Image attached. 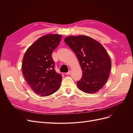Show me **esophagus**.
Masks as SVG:
<instances>
[{"label": "esophagus", "mask_w": 133, "mask_h": 133, "mask_svg": "<svg viewBox=\"0 0 133 133\" xmlns=\"http://www.w3.org/2000/svg\"><path fill=\"white\" fill-rule=\"evenodd\" d=\"M70 73H71V70H69V71L66 73V75H69L70 74Z\"/></svg>", "instance_id": "34e87169"}]
</instances>
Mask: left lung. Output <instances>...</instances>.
<instances>
[{
	"label": "left lung",
	"instance_id": "obj_1",
	"mask_svg": "<svg viewBox=\"0 0 133 133\" xmlns=\"http://www.w3.org/2000/svg\"><path fill=\"white\" fill-rule=\"evenodd\" d=\"M64 42L75 53L83 71L81 79L77 82L78 87L87 93L99 90L107 82L111 66L105 48L85 35L70 36Z\"/></svg>",
	"mask_w": 133,
	"mask_h": 133
}]
</instances>
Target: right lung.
Masks as SVG:
<instances>
[{
	"instance_id": "obj_1",
	"label": "right lung",
	"mask_w": 133,
	"mask_h": 133,
	"mask_svg": "<svg viewBox=\"0 0 133 133\" xmlns=\"http://www.w3.org/2000/svg\"><path fill=\"white\" fill-rule=\"evenodd\" d=\"M62 35L48 34L38 39L24 55L22 72L28 84L36 94L46 96L60 86L62 76L54 69L52 52L59 45Z\"/></svg>"
}]
</instances>
